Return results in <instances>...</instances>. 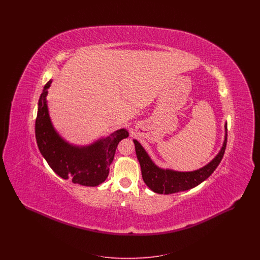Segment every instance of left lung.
Returning a JSON list of instances; mask_svg holds the SVG:
<instances>
[{
  "instance_id": "1",
  "label": "left lung",
  "mask_w": 260,
  "mask_h": 260,
  "mask_svg": "<svg viewBox=\"0 0 260 260\" xmlns=\"http://www.w3.org/2000/svg\"><path fill=\"white\" fill-rule=\"evenodd\" d=\"M224 126V141L218 154L208 165L193 172H176L173 170H164L159 168L151 160L148 153L142 147V145L137 140L134 139L136 157L140 164L142 178L145 184L153 192L167 195L186 191L201 184L208 177H210L222 160L227 143V123H225Z\"/></svg>"
}]
</instances>
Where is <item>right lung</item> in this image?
Listing matches in <instances>:
<instances>
[{"label":"right lung","mask_w":260,"mask_h":260,"mask_svg":"<svg viewBox=\"0 0 260 260\" xmlns=\"http://www.w3.org/2000/svg\"><path fill=\"white\" fill-rule=\"evenodd\" d=\"M50 80L38 103L35 134L38 147L52 171L63 179L84 186H98L105 181L119 142L128 136L121 128L87 146H76L64 140L53 127L47 103Z\"/></svg>","instance_id":"add662e5"}]
</instances>
